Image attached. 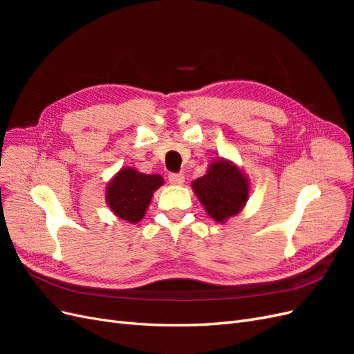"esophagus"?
Listing matches in <instances>:
<instances>
[{"mask_svg": "<svg viewBox=\"0 0 354 354\" xmlns=\"http://www.w3.org/2000/svg\"><path fill=\"white\" fill-rule=\"evenodd\" d=\"M168 181H169L171 185L180 186V185L185 183V176L181 174V173H169L168 174Z\"/></svg>", "mask_w": 354, "mask_h": 354, "instance_id": "obj_1", "label": "esophagus"}]
</instances>
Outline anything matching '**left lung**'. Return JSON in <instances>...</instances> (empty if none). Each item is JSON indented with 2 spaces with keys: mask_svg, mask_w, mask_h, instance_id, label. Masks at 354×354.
I'll return each instance as SVG.
<instances>
[{
  "mask_svg": "<svg viewBox=\"0 0 354 354\" xmlns=\"http://www.w3.org/2000/svg\"><path fill=\"white\" fill-rule=\"evenodd\" d=\"M192 187L209 217L220 223L242 209L250 190L241 171L227 160L211 164L208 173L195 180Z\"/></svg>",
  "mask_w": 354,
  "mask_h": 354,
  "instance_id": "8db88e82",
  "label": "left lung"
}]
</instances>
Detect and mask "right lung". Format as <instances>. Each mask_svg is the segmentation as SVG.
I'll return each instance as SVG.
<instances>
[{
  "instance_id": "obj_1",
  "label": "right lung",
  "mask_w": 354,
  "mask_h": 354,
  "mask_svg": "<svg viewBox=\"0 0 354 354\" xmlns=\"http://www.w3.org/2000/svg\"><path fill=\"white\" fill-rule=\"evenodd\" d=\"M164 183L160 176H147L131 168L121 169L111 181L106 198L118 217L130 223L140 221L153 192Z\"/></svg>"
}]
</instances>
